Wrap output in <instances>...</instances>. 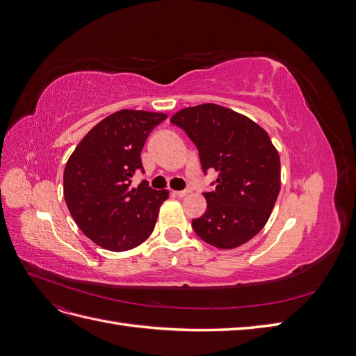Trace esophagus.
Listing matches in <instances>:
<instances>
[{"label": "esophagus", "mask_w": 356, "mask_h": 356, "mask_svg": "<svg viewBox=\"0 0 356 356\" xmlns=\"http://www.w3.org/2000/svg\"><path fill=\"white\" fill-rule=\"evenodd\" d=\"M188 190H181V191H172V195H174V196H177V197H184V196H187L188 195Z\"/></svg>", "instance_id": "esophagus-1"}]
</instances>
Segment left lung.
Wrapping results in <instances>:
<instances>
[{"label":"left lung","mask_w":356,"mask_h":356,"mask_svg":"<svg viewBox=\"0 0 356 356\" xmlns=\"http://www.w3.org/2000/svg\"><path fill=\"white\" fill-rule=\"evenodd\" d=\"M170 122L197 147L202 169L218 172L217 187L203 195L207 212L191 222L196 234L220 250L251 241L281 190V159L270 136L250 117L217 104L187 106Z\"/></svg>","instance_id":"left-lung-1"}]
</instances>
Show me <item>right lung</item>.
<instances>
[{
	"label": "right lung",
	"instance_id": "1",
	"mask_svg": "<svg viewBox=\"0 0 356 356\" xmlns=\"http://www.w3.org/2000/svg\"><path fill=\"white\" fill-rule=\"evenodd\" d=\"M168 114L120 110L93 126L63 170V197L75 224L104 250H132L152 234L168 190L132 178L144 170L141 152Z\"/></svg>",
	"mask_w": 356,
	"mask_h": 356
}]
</instances>
